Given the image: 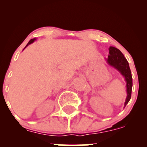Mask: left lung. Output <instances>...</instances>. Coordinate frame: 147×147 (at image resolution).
I'll return each instance as SVG.
<instances>
[{
    "label": "left lung",
    "instance_id": "left-lung-1",
    "mask_svg": "<svg viewBox=\"0 0 147 147\" xmlns=\"http://www.w3.org/2000/svg\"><path fill=\"white\" fill-rule=\"evenodd\" d=\"M109 50V55L108 56V58L105 59L106 62L109 65L116 69L124 77V80L126 82V87L127 96H126L125 102H124V107H125L131 97L133 79L131 70H130L127 60L119 49L110 46Z\"/></svg>",
    "mask_w": 147,
    "mask_h": 147
}]
</instances>
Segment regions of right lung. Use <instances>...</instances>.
<instances>
[{
    "label": "right lung",
    "instance_id": "add662e5",
    "mask_svg": "<svg viewBox=\"0 0 147 147\" xmlns=\"http://www.w3.org/2000/svg\"><path fill=\"white\" fill-rule=\"evenodd\" d=\"M35 40H36V38H32V39L31 40H30V41H29V42H28V44H27L26 45V46H25V48H26V47L27 46H28V45H29L30 44H31V43H34V41H35ZM24 48V49H25ZM24 49H23V50H24Z\"/></svg>",
    "mask_w": 147,
    "mask_h": 147
}]
</instances>
